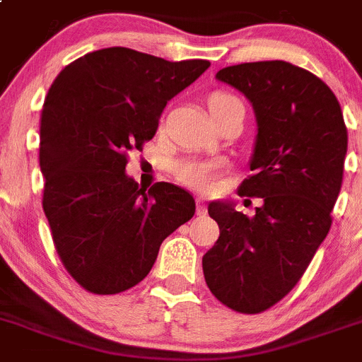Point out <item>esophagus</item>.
Wrapping results in <instances>:
<instances>
[{
  "mask_svg": "<svg viewBox=\"0 0 362 362\" xmlns=\"http://www.w3.org/2000/svg\"><path fill=\"white\" fill-rule=\"evenodd\" d=\"M197 214L198 216L207 214V205H205V198L204 197L197 198Z\"/></svg>",
  "mask_w": 362,
  "mask_h": 362,
  "instance_id": "1",
  "label": "esophagus"
}]
</instances>
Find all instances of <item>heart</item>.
I'll return each mask as SVG.
<instances>
[{
	"instance_id": "heart-1",
	"label": "heart",
	"mask_w": 362,
	"mask_h": 362,
	"mask_svg": "<svg viewBox=\"0 0 362 362\" xmlns=\"http://www.w3.org/2000/svg\"><path fill=\"white\" fill-rule=\"evenodd\" d=\"M232 98L234 96H230V94L216 93L209 100V105L221 103V101L232 100ZM223 168L225 165H223L221 160H184L177 165V177L189 187L202 192H209L218 184Z\"/></svg>"
}]
</instances>
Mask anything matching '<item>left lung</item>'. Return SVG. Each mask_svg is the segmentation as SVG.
<instances>
[{"instance_id":"obj_1","label":"left lung","mask_w":362,"mask_h":362,"mask_svg":"<svg viewBox=\"0 0 362 362\" xmlns=\"http://www.w3.org/2000/svg\"><path fill=\"white\" fill-rule=\"evenodd\" d=\"M216 78L253 107V175L239 194L262 198V205L246 216L230 202H211L219 238L202 266L219 302L257 314L295 288L325 241L349 134L332 90L302 67L284 60L246 62L223 67Z\"/></svg>"}]
</instances>
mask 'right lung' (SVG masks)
Returning <instances> with one entry per match:
<instances>
[{
	"label": "right lung",
	"mask_w": 362,
	"mask_h": 362,
	"mask_svg": "<svg viewBox=\"0 0 362 362\" xmlns=\"http://www.w3.org/2000/svg\"><path fill=\"white\" fill-rule=\"evenodd\" d=\"M211 62L105 48L64 67L40 114L42 209L69 275L96 295H116L150 273L162 241L194 216L185 189L128 177V153L158 128L171 98Z\"/></svg>",
	"instance_id": "1"
}]
</instances>
